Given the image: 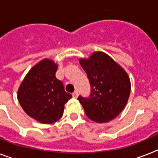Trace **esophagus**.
<instances>
[{"label": "esophagus", "instance_id": "obj_1", "mask_svg": "<svg viewBox=\"0 0 158 158\" xmlns=\"http://www.w3.org/2000/svg\"><path fill=\"white\" fill-rule=\"evenodd\" d=\"M78 95H79V93H78V91H75L72 93V96L74 98H77V97H78Z\"/></svg>", "mask_w": 158, "mask_h": 158}]
</instances>
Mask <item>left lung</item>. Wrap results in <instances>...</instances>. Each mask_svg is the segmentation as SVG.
Instances as JSON below:
<instances>
[{"label": "left lung", "mask_w": 158, "mask_h": 158, "mask_svg": "<svg viewBox=\"0 0 158 158\" xmlns=\"http://www.w3.org/2000/svg\"><path fill=\"white\" fill-rule=\"evenodd\" d=\"M79 63L89 79L91 94L78 97L86 115L97 123H105L124 109L130 95V79L124 69L108 54L97 51Z\"/></svg>", "instance_id": "8db88e82"}]
</instances>
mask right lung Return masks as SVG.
<instances>
[{
    "mask_svg": "<svg viewBox=\"0 0 158 158\" xmlns=\"http://www.w3.org/2000/svg\"><path fill=\"white\" fill-rule=\"evenodd\" d=\"M58 66L43 59L30 69L18 92L23 110L42 124H52L63 116L65 104L72 97L62 81L55 77Z\"/></svg>",
    "mask_w": 158,
    "mask_h": 158,
    "instance_id": "1",
    "label": "right lung"
}]
</instances>
